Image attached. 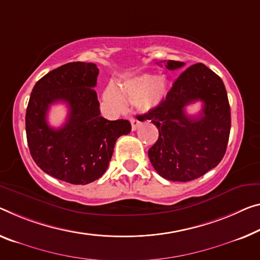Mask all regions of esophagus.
Masks as SVG:
<instances>
[{
  "label": "esophagus",
  "mask_w": 260,
  "mask_h": 260,
  "mask_svg": "<svg viewBox=\"0 0 260 260\" xmlns=\"http://www.w3.org/2000/svg\"><path fill=\"white\" fill-rule=\"evenodd\" d=\"M130 122H131V127H133V130L137 129V127L139 126V124H141V122H139L138 119H136V118H131Z\"/></svg>",
  "instance_id": "34e87169"
}]
</instances>
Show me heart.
<instances>
[{"label": "heart", "instance_id": "heart-1", "mask_svg": "<svg viewBox=\"0 0 260 260\" xmlns=\"http://www.w3.org/2000/svg\"><path fill=\"white\" fill-rule=\"evenodd\" d=\"M167 95V79L162 75L142 74L127 80L121 89L109 85L103 93V99L115 111L122 110L125 106V98L133 100L136 107L143 113L157 108Z\"/></svg>", "mask_w": 260, "mask_h": 260}]
</instances>
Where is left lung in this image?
<instances>
[{"label":"left lung","mask_w":260,"mask_h":260,"mask_svg":"<svg viewBox=\"0 0 260 260\" xmlns=\"http://www.w3.org/2000/svg\"><path fill=\"white\" fill-rule=\"evenodd\" d=\"M185 66L167 60V70ZM201 101L202 113L188 117L184 108ZM158 127L159 138L149 150L150 161L164 179L191 181L216 167L226 151L231 115L222 79L206 65L189 66L175 80L157 108L142 115Z\"/></svg>","instance_id":"1"}]
</instances>
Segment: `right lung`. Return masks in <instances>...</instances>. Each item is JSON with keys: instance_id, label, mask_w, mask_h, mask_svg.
Wrapping results in <instances>:
<instances>
[{"instance_id": "obj_1", "label": "right lung", "mask_w": 260, "mask_h": 260, "mask_svg": "<svg viewBox=\"0 0 260 260\" xmlns=\"http://www.w3.org/2000/svg\"><path fill=\"white\" fill-rule=\"evenodd\" d=\"M99 75L93 62H69L37 81L29 100L25 130L31 157L37 166L59 180L86 185L101 178L109 166L115 143L127 135V119L101 116L94 90ZM66 103L67 122L51 128L46 117L51 104Z\"/></svg>"}]
</instances>
